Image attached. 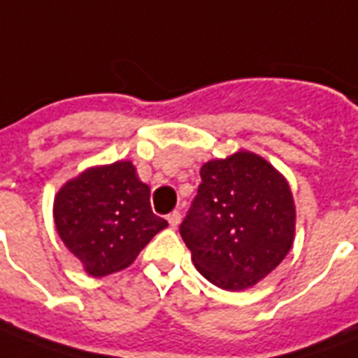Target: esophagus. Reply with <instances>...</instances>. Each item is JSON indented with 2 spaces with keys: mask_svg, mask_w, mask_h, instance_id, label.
Here are the masks:
<instances>
[{
  "mask_svg": "<svg viewBox=\"0 0 358 358\" xmlns=\"http://www.w3.org/2000/svg\"><path fill=\"white\" fill-rule=\"evenodd\" d=\"M166 220H169V224H171V227H178L182 216H180L178 210H174V213H171V214H169V216H166Z\"/></svg>",
  "mask_w": 358,
  "mask_h": 358,
  "instance_id": "esophagus-1",
  "label": "esophagus"
}]
</instances>
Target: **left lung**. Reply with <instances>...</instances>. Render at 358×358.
Instances as JSON below:
<instances>
[{
    "label": "left lung",
    "instance_id": "8db88e82",
    "mask_svg": "<svg viewBox=\"0 0 358 358\" xmlns=\"http://www.w3.org/2000/svg\"><path fill=\"white\" fill-rule=\"evenodd\" d=\"M180 235L206 280L239 292L256 287L285 260L296 233L287 178L254 152L210 159Z\"/></svg>",
    "mask_w": 358,
    "mask_h": 358
}]
</instances>
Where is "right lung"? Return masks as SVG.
<instances>
[{
	"label": "right lung",
	"instance_id": "obj_1",
	"mask_svg": "<svg viewBox=\"0 0 358 358\" xmlns=\"http://www.w3.org/2000/svg\"><path fill=\"white\" fill-rule=\"evenodd\" d=\"M52 218L60 239L91 277L121 271L169 224L152 213L150 187L131 161L79 172L58 189Z\"/></svg>",
	"mask_w": 358,
	"mask_h": 358
}]
</instances>
